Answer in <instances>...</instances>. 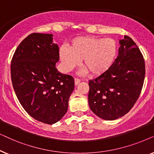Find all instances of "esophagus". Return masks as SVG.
Segmentation results:
<instances>
[{"label":"esophagus","instance_id":"esophagus-1","mask_svg":"<svg viewBox=\"0 0 154 154\" xmlns=\"http://www.w3.org/2000/svg\"><path fill=\"white\" fill-rule=\"evenodd\" d=\"M79 82H80V79H79L77 78H75V86L78 85Z\"/></svg>","mask_w":154,"mask_h":154}]
</instances>
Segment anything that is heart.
<instances>
[{
  "instance_id": "obj_1",
  "label": "heart",
  "mask_w": 154,
  "mask_h": 154,
  "mask_svg": "<svg viewBox=\"0 0 154 154\" xmlns=\"http://www.w3.org/2000/svg\"><path fill=\"white\" fill-rule=\"evenodd\" d=\"M118 50V44L113 38L79 36L72 40L69 48L61 46L59 55L66 72L72 70L82 59L85 68L81 73L90 72L92 75L98 76L111 67Z\"/></svg>"
}]
</instances>
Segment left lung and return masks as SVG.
Returning <instances> with one entry per match:
<instances>
[{"label": "left lung", "instance_id": "left-lung-1", "mask_svg": "<svg viewBox=\"0 0 154 154\" xmlns=\"http://www.w3.org/2000/svg\"><path fill=\"white\" fill-rule=\"evenodd\" d=\"M118 56L105 73L89 80L88 101L94 114L106 120H116L130 111L142 89L145 63L132 38L119 40Z\"/></svg>", "mask_w": 154, "mask_h": 154}]
</instances>
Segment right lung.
<instances>
[{
	"instance_id": "add662e5",
	"label": "right lung",
	"mask_w": 154,
	"mask_h": 154,
	"mask_svg": "<svg viewBox=\"0 0 154 154\" xmlns=\"http://www.w3.org/2000/svg\"><path fill=\"white\" fill-rule=\"evenodd\" d=\"M58 60V46L53 42V34L34 33L20 43L10 66L20 104L33 118L49 125L66 113L75 88L73 77L57 69Z\"/></svg>"
}]
</instances>
